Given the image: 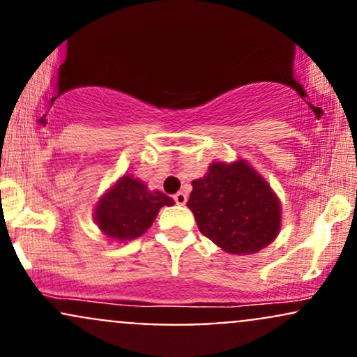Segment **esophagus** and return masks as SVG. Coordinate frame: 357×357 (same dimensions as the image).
<instances>
[{
  "mask_svg": "<svg viewBox=\"0 0 357 357\" xmlns=\"http://www.w3.org/2000/svg\"><path fill=\"white\" fill-rule=\"evenodd\" d=\"M186 200H188V197H186V193H183V191H178V193L174 195V202L178 205H185Z\"/></svg>",
  "mask_w": 357,
  "mask_h": 357,
  "instance_id": "obj_1",
  "label": "esophagus"
}]
</instances>
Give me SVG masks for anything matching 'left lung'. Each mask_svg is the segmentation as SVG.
Wrapping results in <instances>:
<instances>
[{
    "label": "left lung",
    "mask_w": 357,
    "mask_h": 357,
    "mask_svg": "<svg viewBox=\"0 0 357 357\" xmlns=\"http://www.w3.org/2000/svg\"><path fill=\"white\" fill-rule=\"evenodd\" d=\"M186 204L198 229L231 255H253L275 241L282 205L267 179L245 159L217 160L191 181Z\"/></svg>",
    "instance_id": "8db88e82"
}]
</instances>
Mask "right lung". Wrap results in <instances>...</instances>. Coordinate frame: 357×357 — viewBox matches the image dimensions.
<instances>
[{"label": "right lung", "instance_id": "obj_1", "mask_svg": "<svg viewBox=\"0 0 357 357\" xmlns=\"http://www.w3.org/2000/svg\"><path fill=\"white\" fill-rule=\"evenodd\" d=\"M174 200L159 190H149L142 179L123 174L93 207V222L109 241L126 243L137 239L152 226L162 207Z\"/></svg>", "mask_w": 357, "mask_h": 357}]
</instances>
